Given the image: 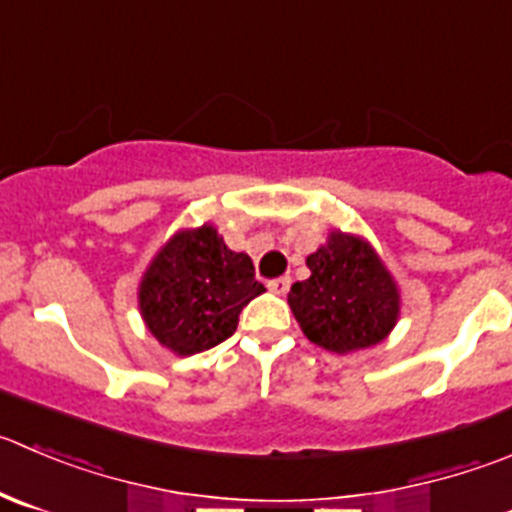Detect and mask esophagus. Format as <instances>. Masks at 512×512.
Listing matches in <instances>:
<instances>
[{
    "instance_id": "1",
    "label": "esophagus",
    "mask_w": 512,
    "mask_h": 512,
    "mask_svg": "<svg viewBox=\"0 0 512 512\" xmlns=\"http://www.w3.org/2000/svg\"><path fill=\"white\" fill-rule=\"evenodd\" d=\"M289 286H291L289 276H281V279L269 281V291H274V294H279V296H284L286 291H289Z\"/></svg>"
}]
</instances>
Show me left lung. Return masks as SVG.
<instances>
[{
	"mask_svg": "<svg viewBox=\"0 0 512 512\" xmlns=\"http://www.w3.org/2000/svg\"><path fill=\"white\" fill-rule=\"evenodd\" d=\"M306 266L311 276L291 286L289 306L309 342L326 352L349 354L389 337L402 296L367 238L334 228L306 256Z\"/></svg>",
	"mask_w": 512,
	"mask_h": 512,
	"instance_id": "1",
	"label": "left lung"
}]
</instances>
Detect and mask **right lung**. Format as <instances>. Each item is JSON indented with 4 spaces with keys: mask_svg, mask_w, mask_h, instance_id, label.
I'll use <instances>...</instances> for the list:
<instances>
[{
    "mask_svg": "<svg viewBox=\"0 0 512 512\" xmlns=\"http://www.w3.org/2000/svg\"><path fill=\"white\" fill-rule=\"evenodd\" d=\"M248 253L226 246L216 226L180 228L158 248L138 284V309L160 347L178 357L231 337L243 306L259 294Z\"/></svg>",
    "mask_w": 512,
    "mask_h": 512,
    "instance_id": "add662e5",
    "label": "right lung"
}]
</instances>
